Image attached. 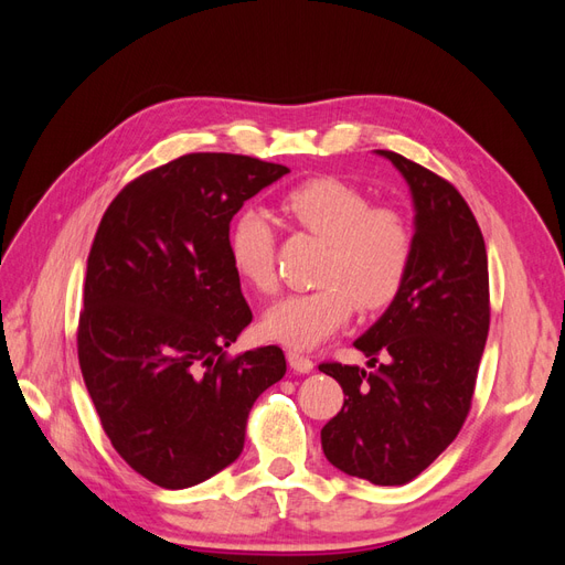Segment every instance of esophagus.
Returning <instances> with one entry per match:
<instances>
[{"instance_id": "34e87169", "label": "esophagus", "mask_w": 565, "mask_h": 565, "mask_svg": "<svg viewBox=\"0 0 565 565\" xmlns=\"http://www.w3.org/2000/svg\"><path fill=\"white\" fill-rule=\"evenodd\" d=\"M287 363H289V367H292L297 374H309V372H313V361H311L309 355H303V353L289 351V353H287Z\"/></svg>"}]
</instances>
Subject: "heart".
Returning <instances> with one entry per match:
<instances>
[{
    "label": "heart",
    "instance_id": "1",
    "mask_svg": "<svg viewBox=\"0 0 565 565\" xmlns=\"http://www.w3.org/2000/svg\"><path fill=\"white\" fill-rule=\"evenodd\" d=\"M280 210L318 235L328 249L313 292L287 295L262 318V332L297 351H309L349 322L353 306L380 311L401 292L413 256L405 218L347 181L318 177L289 188ZM228 252L241 278L259 292L276 287V235L266 214L247 210L235 218Z\"/></svg>",
    "mask_w": 565,
    "mask_h": 565
}]
</instances>
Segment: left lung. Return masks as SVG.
Wrapping results in <instances>:
<instances>
[{
    "instance_id": "8db88e82",
    "label": "left lung",
    "mask_w": 565,
    "mask_h": 565,
    "mask_svg": "<svg viewBox=\"0 0 565 565\" xmlns=\"http://www.w3.org/2000/svg\"><path fill=\"white\" fill-rule=\"evenodd\" d=\"M415 207L401 292L353 341L367 367L322 363L344 405L322 426L332 467L374 486H405L446 450L467 419L490 328L488 254L469 204L446 179L398 152Z\"/></svg>"
}]
</instances>
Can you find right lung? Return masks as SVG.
Listing matches in <instances>:
<instances>
[{"label": "right lung", "instance_id": "1", "mask_svg": "<svg viewBox=\"0 0 565 565\" xmlns=\"http://www.w3.org/2000/svg\"><path fill=\"white\" fill-rule=\"evenodd\" d=\"M289 172L191 152L122 188L96 231L77 355L113 448L167 490L241 457L254 401L282 380V349L226 358L252 322L231 262V218Z\"/></svg>", "mask_w": 565, "mask_h": 565}]
</instances>
